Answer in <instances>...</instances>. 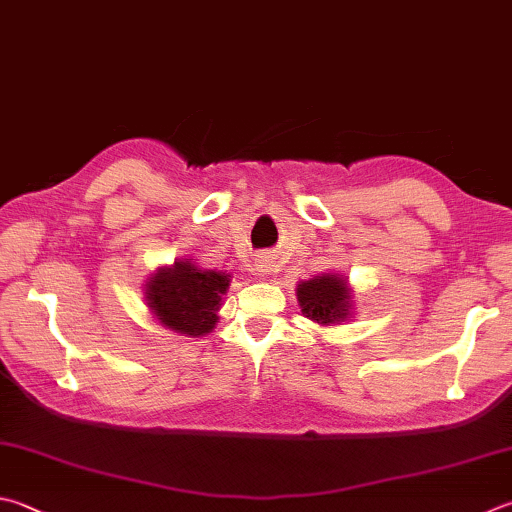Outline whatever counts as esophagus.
<instances>
[{"instance_id": "1", "label": "esophagus", "mask_w": 512, "mask_h": 512, "mask_svg": "<svg viewBox=\"0 0 512 512\" xmlns=\"http://www.w3.org/2000/svg\"><path fill=\"white\" fill-rule=\"evenodd\" d=\"M254 269H256V272H258L260 276H267V274H269V269H272V265H269V260H267V258H258V260H256V265H254Z\"/></svg>"}]
</instances>
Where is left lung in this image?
I'll return each mask as SVG.
<instances>
[{
    "label": "left lung",
    "mask_w": 512,
    "mask_h": 512,
    "mask_svg": "<svg viewBox=\"0 0 512 512\" xmlns=\"http://www.w3.org/2000/svg\"><path fill=\"white\" fill-rule=\"evenodd\" d=\"M352 287L343 274H321L296 285L298 307L318 325H341L354 312Z\"/></svg>",
    "instance_id": "8db88e82"
}]
</instances>
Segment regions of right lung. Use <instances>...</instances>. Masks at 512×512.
Instances as JSON below:
<instances>
[{
  "label": "right lung",
  "instance_id": "add662e5",
  "mask_svg": "<svg viewBox=\"0 0 512 512\" xmlns=\"http://www.w3.org/2000/svg\"><path fill=\"white\" fill-rule=\"evenodd\" d=\"M229 283L225 272L200 267L194 258H176L149 274L144 303L162 327L198 339L216 327Z\"/></svg>",
  "mask_w": 512,
  "mask_h": 512
}]
</instances>
